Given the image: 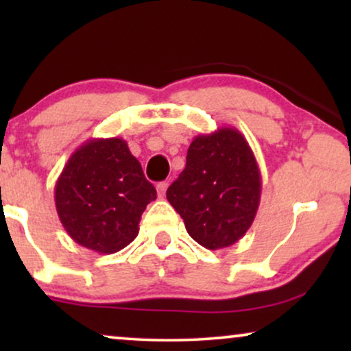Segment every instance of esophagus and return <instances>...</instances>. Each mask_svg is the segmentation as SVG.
<instances>
[{
	"mask_svg": "<svg viewBox=\"0 0 351 351\" xmlns=\"http://www.w3.org/2000/svg\"><path fill=\"white\" fill-rule=\"evenodd\" d=\"M167 186H169V184H167V182H160V184L156 185V191H158V196H160V198H165Z\"/></svg>",
	"mask_w": 351,
	"mask_h": 351,
	"instance_id": "esophagus-1",
	"label": "esophagus"
}]
</instances>
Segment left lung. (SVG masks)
Instances as JSON below:
<instances>
[{"mask_svg":"<svg viewBox=\"0 0 351 351\" xmlns=\"http://www.w3.org/2000/svg\"><path fill=\"white\" fill-rule=\"evenodd\" d=\"M261 193L256 156L246 137L228 126L193 138L185 169L166 196L190 237L217 251L239 241L251 228Z\"/></svg>","mask_w":351,"mask_h":351,"instance_id":"left-lung-1","label":"left lung"}]
</instances>
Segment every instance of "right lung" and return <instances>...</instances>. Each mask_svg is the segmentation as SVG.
<instances>
[{
	"instance_id": "obj_1",
	"label": "right lung",
	"mask_w": 351,
	"mask_h": 351,
	"mask_svg": "<svg viewBox=\"0 0 351 351\" xmlns=\"http://www.w3.org/2000/svg\"><path fill=\"white\" fill-rule=\"evenodd\" d=\"M56 209L66 233L99 254L121 251L156 190L119 137L90 138L71 153L56 182Z\"/></svg>"
}]
</instances>
